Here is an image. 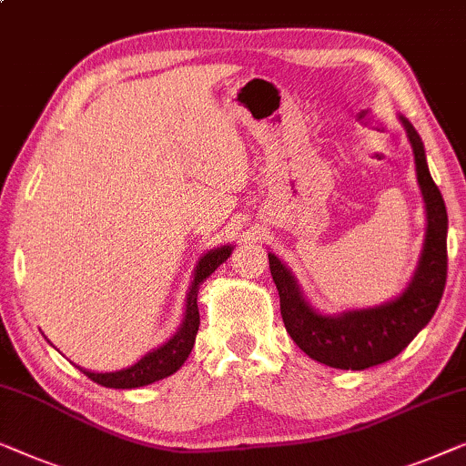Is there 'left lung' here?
Wrapping results in <instances>:
<instances>
[{
    "label": "left lung",
    "mask_w": 466,
    "mask_h": 466,
    "mask_svg": "<svg viewBox=\"0 0 466 466\" xmlns=\"http://www.w3.org/2000/svg\"><path fill=\"white\" fill-rule=\"evenodd\" d=\"M401 122L414 147L418 183L427 205V238L422 258L403 296L384 306L325 317L312 310L299 293L296 279L280 264L277 255H268L287 333L308 357L336 370H367L395 359L429 323L445 289L448 211L443 196L429 173L420 137L403 116Z\"/></svg>",
    "instance_id": "obj_1"
}]
</instances>
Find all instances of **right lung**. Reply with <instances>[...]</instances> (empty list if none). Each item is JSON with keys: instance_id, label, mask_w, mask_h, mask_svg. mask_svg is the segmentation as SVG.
Segmentation results:
<instances>
[{"instance_id": "1", "label": "right lung", "mask_w": 466, "mask_h": 466, "mask_svg": "<svg viewBox=\"0 0 466 466\" xmlns=\"http://www.w3.org/2000/svg\"><path fill=\"white\" fill-rule=\"evenodd\" d=\"M232 247H219L215 251H208L202 255L194 272V283L189 287L187 293V304H186V319L179 327V331L168 339L167 344H162L160 349L147 352L141 361H137L133 367H127L122 371H111V373H93L82 370L93 382L107 386V389H137V386L152 384L156 380H162L175 373L179 367L186 363L189 352L194 349L196 333L200 327V312H198V289L224 261L230 258Z\"/></svg>"}]
</instances>
